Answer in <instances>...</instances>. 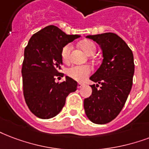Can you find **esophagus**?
Segmentation results:
<instances>
[{
    "label": "esophagus",
    "instance_id": "1",
    "mask_svg": "<svg viewBox=\"0 0 149 149\" xmlns=\"http://www.w3.org/2000/svg\"><path fill=\"white\" fill-rule=\"evenodd\" d=\"M83 86H84V83H78V87H79V88H81Z\"/></svg>",
    "mask_w": 149,
    "mask_h": 149
}]
</instances>
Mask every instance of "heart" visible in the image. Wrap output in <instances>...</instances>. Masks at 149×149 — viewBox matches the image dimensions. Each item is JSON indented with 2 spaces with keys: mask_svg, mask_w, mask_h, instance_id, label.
<instances>
[{
  "mask_svg": "<svg viewBox=\"0 0 149 149\" xmlns=\"http://www.w3.org/2000/svg\"><path fill=\"white\" fill-rule=\"evenodd\" d=\"M79 46L81 49L87 54H94L96 51V45L95 43L89 40H83ZM72 50V45L71 44H66L65 47H63L62 50V58L64 62H67L70 58V52ZM92 71L91 67L84 65H72L66 70L67 75L72 79L77 80V81H83L87 78L91 72Z\"/></svg>",
  "mask_w": 149,
  "mask_h": 149,
  "instance_id": "heart-1",
  "label": "heart"
}]
</instances>
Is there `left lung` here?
<instances>
[{
	"label": "left lung",
	"instance_id": "8db88e82",
	"mask_svg": "<svg viewBox=\"0 0 149 149\" xmlns=\"http://www.w3.org/2000/svg\"><path fill=\"white\" fill-rule=\"evenodd\" d=\"M99 44L103 60L90 77L98 84L91 85L92 94L84 102L86 115L91 122L105 124L117 116L130 92L134 73L132 51L126 42L113 33L89 35ZM101 85L99 89L97 87Z\"/></svg>",
	"mask_w": 149,
	"mask_h": 149
}]
</instances>
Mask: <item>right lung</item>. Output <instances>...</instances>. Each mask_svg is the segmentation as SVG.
<instances>
[{
	"label": "right lung",
	"instance_id": "right-lung-1",
	"mask_svg": "<svg viewBox=\"0 0 149 149\" xmlns=\"http://www.w3.org/2000/svg\"><path fill=\"white\" fill-rule=\"evenodd\" d=\"M79 35H67L55 26H48L29 39L25 48L22 67L23 95L27 106L40 119H50L58 114L69 94L77 89V82L63 77L58 70L62 64V50Z\"/></svg>",
	"mask_w": 149,
	"mask_h": 149
}]
</instances>
